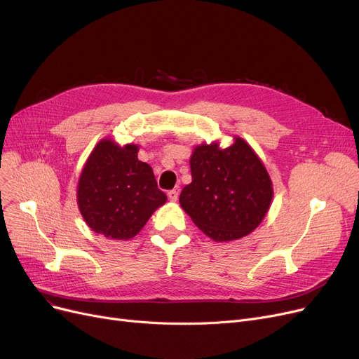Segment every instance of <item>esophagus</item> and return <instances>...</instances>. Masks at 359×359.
Returning <instances> with one entry per match:
<instances>
[{
    "mask_svg": "<svg viewBox=\"0 0 359 359\" xmlns=\"http://www.w3.org/2000/svg\"><path fill=\"white\" fill-rule=\"evenodd\" d=\"M179 192H180V189H179V186L177 188H175V189H171L167 195H168V199L170 201H173V202H176L177 201V198H179Z\"/></svg>",
    "mask_w": 359,
    "mask_h": 359,
    "instance_id": "esophagus-1",
    "label": "esophagus"
}]
</instances>
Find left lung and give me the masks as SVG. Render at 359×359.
Wrapping results in <instances>:
<instances>
[{"instance_id": "8db88e82", "label": "left lung", "mask_w": 359, "mask_h": 359, "mask_svg": "<svg viewBox=\"0 0 359 359\" xmlns=\"http://www.w3.org/2000/svg\"><path fill=\"white\" fill-rule=\"evenodd\" d=\"M189 163L192 182L179 201L199 230L215 242H229L259 226L271 204L273 183L242 137L224 149L218 142L198 145Z\"/></svg>"}]
</instances>
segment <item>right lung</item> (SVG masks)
I'll use <instances>...</instances> for the list:
<instances>
[{
    "instance_id": "1",
    "label": "right lung",
    "mask_w": 359,
    "mask_h": 359,
    "mask_svg": "<svg viewBox=\"0 0 359 359\" xmlns=\"http://www.w3.org/2000/svg\"><path fill=\"white\" fill-rule=\"evenodd\" d=\"M139 147L102 139L90 152L77 184V205L92 231L116 241L136 236L167 196Z\"/></svg>"
}]
</instances>
